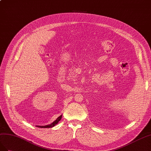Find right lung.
I'll return each mask as SVG.
<instances>
[{"label": "right lung", "mask_w": 151, "mask_h": 151, "mask_svg": "<svg viewBox=\"0 0 151 151\" xmlns=\"http://www.w3.org/2000/svg\"><path fill=\"white\" fill-rule=\"evenodd\" d=\"M62 118V115L59 116V117L55 120L54 122H52V123L49 124H47V125H45V126H37V127H39V128H52V127H54L55 124H57L60 120Z\"/></svg>", "instance_id": "right-lung-1"}]
</instances>
